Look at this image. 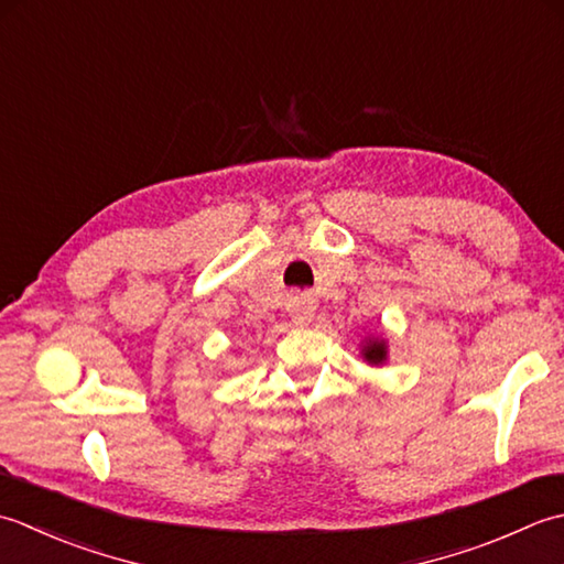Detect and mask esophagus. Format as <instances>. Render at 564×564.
Masks as SVG:
<instances>
[{
    "mask_svg": "<svg viewBox=\"0 0 564 564\" xmlns=\"http://www.w3.org/2000/svg\"><path fill=\"white\" fill-rule=\"evenodd\" d=\"M286 308H290V316L294 324H308L316 312V304L312 296L294 294V296H290V302H286Z\"/></svg>",
    "mask_w": 564,
    "mask_h": 564,
    "instance_id": "esophagus-1",
    "label": "esophagus"
}]
</instances>
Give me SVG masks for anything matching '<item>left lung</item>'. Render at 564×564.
<instances>
[{"instance_id": "obj_1", "label": "left lung", "mask_w": 564, "mask_h": 564, "mask_svg": "<svg viewBox=\"0 0 564 564\" xmlns=\"http://www.w3.org/2000/svg\"><path fill=\"white\" fill-rule=\"evenodd\" d=\"M362 355L367 360H370L372 365H379V362H384V358H387V350H384V343L382 340H370L365 346V350H362Z\"/></svg>"}]
</instances>
